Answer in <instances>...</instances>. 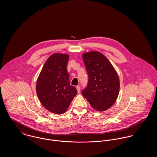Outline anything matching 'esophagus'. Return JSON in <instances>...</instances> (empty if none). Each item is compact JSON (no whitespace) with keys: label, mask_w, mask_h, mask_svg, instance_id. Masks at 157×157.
Masks as SVG:
<instances>
[{"label":"esophagus","mask_w":157,"mask_h":157,"mask_svg":"<svg viewBox=\"0 0 157 157\" xmlns=\"http://www.w3.org/2000/svg\"><path fill=\"white\" fill-rule=\"evenodd\" d=\"M76 89L77 90V92H80V86H77V87H76Z\"/></svg>","instance_id":"esophagus-1"}]
</instances>
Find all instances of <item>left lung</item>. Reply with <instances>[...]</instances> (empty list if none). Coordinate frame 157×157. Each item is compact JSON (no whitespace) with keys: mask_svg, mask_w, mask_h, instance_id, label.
Listing matches in <instances>:
<instances>
[{"mask_svg":"<svg viewBox=\"0 0 157 157\" xmlns=\"http://www.w3.org/2000/svg\"><path fill=\"white\" fill-rule=\"evenodd\" d=\"M89 82L82 95L96 111L109 109L116 101L120 90L118 74L111 63L102 53L92 51L82 54Z\"/></svg>","mask_w":157,"mask_h":157,"instance_id":"8db88e82","label":"left lung"}]
</instances>
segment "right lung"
Listing matches in <instances>:
<instances>
[{
    "mask_svg": "<svg viewBox=\"0 0 157 157\" xmlns=\"http://www.w3.org/2000/svg\"><path fill=\"white\" fill-rule=\"evenodd\" d=\"M69 56L55 53L45 62L36 83L37 97L48 111L62 114L76 95L77 90L70 85L67 69Z\"/></svg>",
    "mask_w": 157,
    "mask_h": 157,
    "instance_id": "obj_1",
    "label": "right lung"
}]
</instances>
